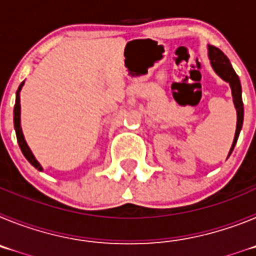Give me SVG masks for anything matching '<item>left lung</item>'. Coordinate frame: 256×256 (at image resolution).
I'll return each instance as SVG.
<instances>
[{"instance_id":"8db88e82","label":"left lung","mask_w":256,"mask_h":256,"mask_svg":"<svg viewBox=\"0 0 256 256\" xmlns=\"http://www.w3.org/2000/svg\"><path fill=\"white\" fill-rule=\"evenodd\" d=\"M208 51H209V58L210 64H212V69L220 76L223 80H226L227 83H230V91H232V97H234V108H236L237 112V126H236V133H234V144H232V148H230V154L228 156L232 154L234 146H236V142L238 140L240 132H241V128H242L244 123V102H242V90H241V83H240V78L236 74V72L234 70L232 65H230V60H228L227 56L218 48V47L214 46H208Z\"/></svg>"}]
</instances>
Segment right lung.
I'll return each instance as SVG.
<instances>
[{
	"instance_id": "right-lung-1",
	"label": "right lung",
	"mask_w": 256,
	"mask_h": 256,
	"mask_svg": "<svg viewBox=\"0 0 256 256\" xmlns=\"http://www.w3.org/2000/svg\"><path fill=\"white\" fill-rule=\"evenodd\" d=\"M22 84H24V82H22V84H20L19 88H18L16 100H15V108H14V126H15V132H16L18 144H19L20 150H22V155L26 158V160H28V162H30L36 169H38V170H44L40 162L36 160L34 155H33V152L30 151L29 146L26 144V140H24V134H22V126H20V91H22Z\"/></svg>"
}]
</instances>
